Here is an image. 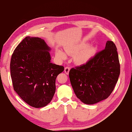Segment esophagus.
Listing matches in <instances>:
<instances>
[{"instance_id": "34e87169", "label": "esophagus", "mask_w": 132, "mask_h": 132, "mask_svg": "<svg viewBox=\"0 0 132 132\" xmlns=\"http://www.w3.org/2000/svg\"><path fill=\"white\" fill-rule=\"evenodd\" d=\"M70 68H69V67H68V66L64 68V72H65L66 74H67V75L69 74V71H70Z\"/></svg>"}]
</instances>
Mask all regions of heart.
I'll use <instances>...</instances> for the list:
<instances>
[{
  "label": "heart",
  "instance_id": "heart-1",
  "mask_svg": "<svg viewBox=\"0 0 132 132\" xmlns=\"http://www.w3.org/2000/svg\"><path fill=\"white\" fill-rule=\"evenodd\" d=\"M81 48L82 46H80V47L75 49H67L66 50V52L67 54L69 55H75L79 53L81 51ZM94 52V50L93 48L90 47L85 49V50L82 51L81 52H80L76 55V56L75 57V61L77 63L79 64L86 63L92 57ZM56 54L62 59H65L66 58V55L61 50H57Z\"/></svg>",
  "mask_w": 132,
  "mask_h": 132
}]
</instances>
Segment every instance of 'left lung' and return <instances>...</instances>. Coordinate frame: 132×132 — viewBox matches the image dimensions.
Returning a JSON list of instances; mask_svg holds the SVG:
<instances>
[{"label": "left lung", "instance_id": "obj_1", "mask_svg": "<svg viewBox=\"0 0 132 132\" xmlns=\"http://www.w3.org/2000/svg\"><path fill=\"white\" fill-rule=\"evenodd\" d=\"M120 75L117 48L108 41L104 50L85 64L69 71V78L77 97L84 104H94L105 100L114 90Z\"/></svg>", "mask_w": 132, "mask_h": 132}]
</instances>
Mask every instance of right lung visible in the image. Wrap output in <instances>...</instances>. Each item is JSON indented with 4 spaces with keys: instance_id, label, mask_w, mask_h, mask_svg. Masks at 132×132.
Instances as JSON below:
<instances>
[{
    "instance_id": "obj_1",
    "label": "right lung",
    "mask_w": 132,
    "mask_h": 132,
    "mask_svg": "<svg viewBox=\"0 0 132 132\" xmlns=\"http://www.w3.org/2000/svg\"><path fill=\"white\" fill-rule=\"evenodd\" d=\"M50 50L44 39L27 37L18 45L11 57L14 90L34 108L44 107L51 101L56 90V79L64 70L63 66L51 63Z\"/></svg>"
}]
</instances>
